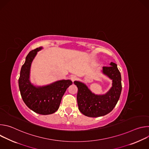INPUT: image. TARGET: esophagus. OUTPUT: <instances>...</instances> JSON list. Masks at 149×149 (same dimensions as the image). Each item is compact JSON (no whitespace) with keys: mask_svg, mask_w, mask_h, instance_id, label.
<instances>
[{"mask_svg":"<svg viewBox=\"0 0 149 149\" xmlns=\"http://www.w3.org/2000/svg\"><path fill=\"white\" fill-rule=\"evenodd\" d=\"M71 79L72 80V82H74V81H75L77 79V77L75 75H72L71 77Z\"/></svg>","mask_w":149,"mask_h":149,"instance_id":"obj_1","label":"esophagus"}]
</instances>
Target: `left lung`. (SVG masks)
<instances>
[{"label": "left lung", "mask_w": 149, "mask_h": 149, "mask_svg": "<svg viewBox=\"0 0 149 149\" xmlns=\"http://www.w3.org/2000/svg\"><path fill=\"white\" fill-rule=\"evenodd\" d=\"M102 72L113 80V87L105 95H95L84 84L74 82L78 88V109L87 117H97L107 114L113 110L120 97L121 77L116 63L111 62L110 66L103 67Z\"/></svg>", "instance_id": "1"}]
</instances>
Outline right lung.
I'll use <instances>...</instances> for the list:
<instances>
[{
  "label": "right lung",
  "instance_id": "1",
  "mask_svg": "<svg viewBox=\"0 0 149 149\" xmlns=\"http://www.w3.org/2000/svg\"><path fill=\"white\" fill-rule=\"evenodd\" d=\"M41 49L40 47L29 52L21 68L18 82L21 97L28 107L38 114L48 115L58 110L63 94L72 82L69 79L61 80L42 87L31 84L29 78L31 63Z\"/></svg>",
  "mask_w": 149,
  "mask_h": 149
}]
</instances>
